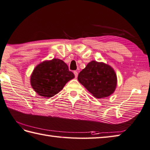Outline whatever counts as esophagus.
<instances>
[{"label":"esophagus","mask_w":150,"mask_h":150,"mask_svg":"<svg viewBox=\"0 0 150 150\" xmlns=\"http://www.w3.org/2000/svg\"><path fill=\"white\" fill-rule=\"evenodd\" d=\"M74 75H75V78H77V76H78V72L77 71H75L74 72Z\"/></svg>","instance_id":"esophagus-1"}]
</instances>
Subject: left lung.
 I'll return each mask as SVG.
<instances>
[{"instance_id": "left-lung-1", "label": "left lung", "mask_w": 150, "mask_h": 150, "mask_svg": "<svg viewBox=\"0 0 150 150\" xmlns=\"http://www.w3.org/2000/svg\"><path fill=\"white\" fill-rule=\"evenodd\" d=\"M78 81L93 96L103 98H107L114 92L117 77L110 66L92 61L79 73Z\"/></svg>"}]
</instances>
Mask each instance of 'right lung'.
<instances>
[{"mask_svg":"<svg viewBox=\"0 0 150 150\" xmlns=\"http://www.w3.org/2000/svg\"><path fill=\"white\" fill-rule=\"evenodd\" d=\"M75 77L62 60L54 58L45 61L34 69L30 78L33 89L41 96L51 98L62 90L65 84Z\"/></svg>","mask_w":150,"mask_h":150,"instance_id":"obj_1","label":"right lung"}]
</instances>
